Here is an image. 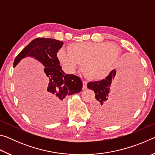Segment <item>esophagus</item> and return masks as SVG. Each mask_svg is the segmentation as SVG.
Returning <instances> with one entry per match:
<instances>
[{"instance_id":"1","label":"esophagus","mask_w":155,"mask_h":155,"mask_svg":"<svg viewBox=\"0 0 155 155\" xmlns=\"http://www.w3.org/2000/svg\"><path fill=\"white\" fill-rule=\"evenodd\" d=\"M87 81H83V90H85V89H87Z\"/></svg>"}]
</instances>
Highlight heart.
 Instances as JSON below:
<instances>
[{"instance_id": "1", "label": "heart", "mask_w": 155, "mask_h": 155, "mask_svg": "<svg viewBox=\"0 0 155 155\" xmlns=\"http://www.w3.org/2000/svg\"><path fill=\"white\" fill-rule=\"evenodd\" d=\"M68 51L60 48L57 57L63 67L74 72L83 64V70L87 77L99 80L108 74L119 55L116 44L106 42H74L68 46Z\"/></svg>"}]
</instances>
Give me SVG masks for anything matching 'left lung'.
<instances>
[{"label":"left lung","mask_w":155,"mask_h":155,"mask_svg":"<svg viewBox=\"0 0 155 155\" xmlns=\"http://www.w3.org/2000/svg\"><path fill=\"white\" fill-rule=\"evenodd\" d=\"M141 87V69L135 61H125L120 72L114 70L104 79L88 83L87 88L95 93L91 107L95 121L111 124L130 115L139 101Z\"/></svg>","instance_id":"8db88e82"}]
</instances>
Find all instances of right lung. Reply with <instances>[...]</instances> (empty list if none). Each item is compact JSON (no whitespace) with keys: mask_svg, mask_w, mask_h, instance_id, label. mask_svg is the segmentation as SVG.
Here are the masks:
<instances>
[{"mask_svg":"<svg viewBox=\"0 0 155 155\" xmlns=\"http://www.w3.org/2000/svg\"><path fill=\"white\" fill-rule=\"evenodd\" d=\"M63 44L62 41L54 39L36 38L18 54L14 62L15 67L21 59L31 57L40 61L45 67L44 71L48 77V83L39 94L40 105L41 111L46 109L52 113L53 120H60L63 117L64 112L63 100L65 97L80 92L83 87L79 77L65 74L59 65L57 52ZM38 96H35V100H39Z\"/></svg>","mask_w":155,"mask_h":155,"instance_id":"right-lung-1","label":"right lung"}]
</instances>
